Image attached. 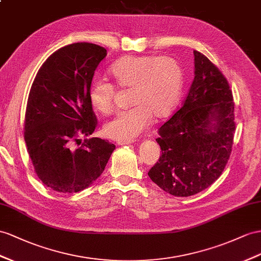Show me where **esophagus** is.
<instances>
[{
    "label": "esophagus",
    "instance_id": "esophagus-1",
    "mask_svg": "<svg viewBox=\"0 0 261 261\" xmlns=\"http://www.w3.org/2000/svg\"><path fill=\"white\" fill-rule=\"evenodd\" d=\"M119 145H125V144H131V143H133V140L132 141H118L117 142Z\"/></svg>",
    "mask_w": 261,
    "mask_h": 261
}]
</instances>
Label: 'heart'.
Here are the masks:
<instances>
[{
	"mask_svg": "<svg viewBox=\"0 0 261 261\" xmlns=\"http://www.w3.org/2000/svg\"><path fill=\"white\" fill-rule=\"evenodd\" d=\"M118 87L130 89L132 108L119 112L105 124L107 137L132 141L149 128L153 117H168L176 106L182 90V70L175 59L166 56H124L109 69ZM90 105L97 112L108 115L113 109L115 87L101 78L89 86Z\"/></svg>",
	"mask_w": 261,
	"mask_h": 261,
	"instance_id": "obj_1",
	"label": "heart"
}]
</instances>
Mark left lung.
I'll use <instances>...</instances> for the list:
<instances>
[{
  "instance_id": "8db88e82",
  "label": "left lung",
  "mask_w": 261,
  "mask_h": 261,
  "mask_svg": "<svg viewBox=\"0 0 261 261\" xmlns=\"http://www.w3.org/2000/svg\"><path fill=\"white\" fill-rule=\"evenodd\" d=\"M195 77L181 109L159 129L162 154L148 175L171 195L192 196L211 186L228 162L235 133L227 79L194 50Z\"/></svg>"
}]
</instances>
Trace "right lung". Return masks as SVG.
<instances>
[{
  "label": "right lung",
  "instance_id": "right-lung-1",
  "mask_svg": "<svg viewBox=\"0 0 261 261\" xmlns=\"http://www.w3.org/2000/svg\"><path fill=\"white\" fill-rule=\"evenodd\" d=\"M106 48L75 43L59 48L37 71L25 112L24 139L38 178L50 190L77 193L102 174L116 145L92 135L97 118L88 91Z\"/></svg>",
  "mask_w": 261,
  "mask_h": 261
}]
</instances>
